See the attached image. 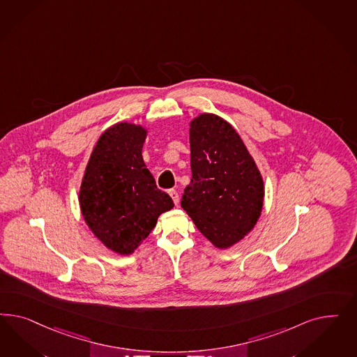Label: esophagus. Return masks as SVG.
Wrapping results in <instances>:
<instances>
[{
  "label": "esophagus",
  "mask_w": 357,
  "mask_h": 357,
  "mask_svg": "<svg viewBox=\"0 0 357 357\" xmlns=\"http://www.w3.org/2000/svg\"><path fill=\"white\" fill-rule=\"evenodd\" d=\"M169 195L172 196L174 204H175V206H178V204H179V195H178V192H176L175 190H170V191H169Z\"/></svg>",
  "instance_id": "obj_1"
}]
</instances>
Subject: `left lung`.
<instances>
[{
	"label": "left lung",
	"instance_id": "8db88e82",
	"mask_svg": "<svg viewBox=\"0 0 357 357\" xmlns=\"http://www.w3.org/2000/svg\"><path fill=\"white\" fill-rule=\"evenodd\" d=\"M190 149L192 181L182 206L215 248L229 249L259 220L263 176L237 130L216 114L190 121Z\"/></svg>",
	"mask_w": 357,
	"mask_h": 357
}]
</instances>
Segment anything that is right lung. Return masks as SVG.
Returning <instances> with one entry per match:
<instances>
[{
  "label": "right lung",
  "instance_id": "add662e5",
  "mask_svg": "<svg viewBox=\"0 0 357 357\" xmlns=\"http://www.w3.org/2000/svg\"><path fill=\"white\" fill-rule=\"evenodd\" d=\"M148 128L130 121L108 127L94 145L78 191L90 231L108 250L130 255L151 234L158 217L173 209L142 158Z\"/></svg>",
  "mask_w": 357,
  "mask_h": 357
}]
</instances>
